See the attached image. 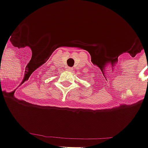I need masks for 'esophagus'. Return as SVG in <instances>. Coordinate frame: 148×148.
Listing matches in <instances>:
<instances>
[{
  "label": "esophagus",
  "mask_w": 148,
  "mask_h": 148,
  "mask_svg": "<svg viewBox=\"0 0 148 148\" xmlns=\"http://www.w3.org/2000/svg\"><path fill=\"white\" fill-rule=\"evenodd\" d=\"M67 70H68V71H71H71H73V68H71V67H68V68H67Z\"/></svg>",
  "instance_id": "esophagus-1"
}]
</instances>
